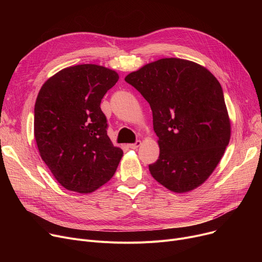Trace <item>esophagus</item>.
Segmentation results:
<instances>
[{"label":"esophagus","instance_id":"obj_1","mask_svg":"<svg viewBox=\"0 0 262 262\" xmlns=\"http://www.w3.org/2000/svg\"><path fill=\"white\" fill-rule=\"evenodd\" d=\"M140 145H141V141H140V140H137L135 143L128 144V147L132 148V149H137Z\"/></svg>","mask_w":262,"mask_h":262}]
</instances>
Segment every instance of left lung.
Wrapping results in <instances>:
<instances>
[{
    "label": "left lung",
    "instance_id": "left-lung-1",
    "mask_svg": "<svg viewBox=\"0 0 262 262\" xmlns=\"http://www.w3.org/2000/svg\"><path fill=\"white\" fill-rule=\"evenodd\" d=\"M153 113L160 148L148 169L167 189L184 193L211 175L230 139V121L219 80L205 67L162 58L129 73Z\"/></svg>",
    "mask_w": 262,
    "mask_h": 262
}]
</instances>
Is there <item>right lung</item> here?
Returning a JSON list of instances; mask_svg holds the SVG:
<instances>
[{"instance_id": "right-lung-1", "label": "right lung", "mask_w": 262, "mask_h": 262, "mask_svg": "<svg viewBox=\"0 0 262 262\" xmlns=\"http://www.w3.org/2000/svg\"><path fill=\"white\" fill-rule=\"evenodd\" d=\"M119 79L116 71L98 64L62 69L41 87L34 134L41 158L67 190L90 193L112 178L123 156L107 135L100 107Z\"/></svg>"}]
</instances>
